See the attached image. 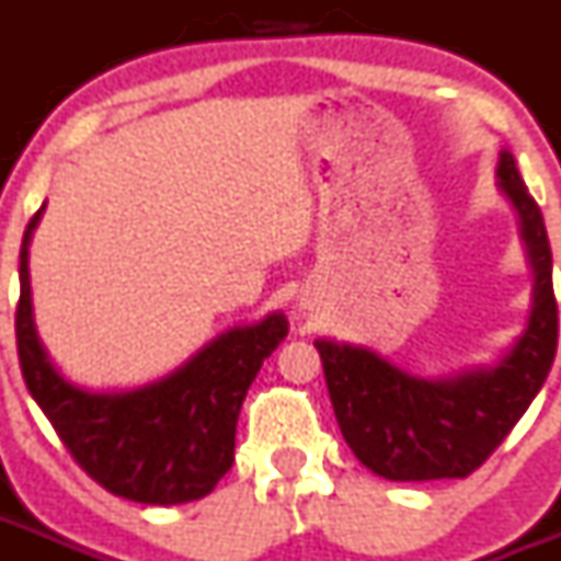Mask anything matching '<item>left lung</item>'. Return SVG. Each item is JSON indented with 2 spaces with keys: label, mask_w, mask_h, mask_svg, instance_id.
Returning a JSON list of instances; mask_svg holds the SVG:
<instances>
[{
  "label": "left lung",
  "mask_w": 561,
  "mask_h": 561,
  "mask_svg": "<svg viewBox=\"0 0 561 561\" xmlns=\"http://www.w3.org/2000/svg\"><path fill=\"white\" fill-rule=\"evenodd\" d=\"M496 185L519 216L534 271L528 328L491 368L450 376L408 374L370 347L317 339L342 436L365 468L390 482L465 479L502 445L539 393L557 356L553 256L534 196L511 150L499 153Z\"/></svg>",
  "instance_id": "8db88e82"
}]
</instances>
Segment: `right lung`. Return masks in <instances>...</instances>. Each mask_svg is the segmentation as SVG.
Returning <instances> with one entry per match:
<instances>
[{"label":"right lung","instance_id":"right-lung-1","mask_svg":"<svg viewBox=\"0 0 561 561\" xmlns=\"http://www.w3.org/2000/svg\"><path fill=\"white\" fill-rule=\"evenodd\" d=\"M42 210L27 222L19 251L16 347L31 397L79 468L113 496L142 505L208 496L233 465L242 402L262 362L288 336V319L267 313L237 324L142 388H79L56 370L33 324L27 244Z\"/></svg>","mask_w":561,"mask_h":561}]
</instances>
